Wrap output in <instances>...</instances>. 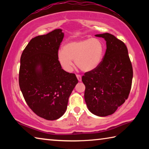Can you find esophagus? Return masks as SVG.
I'll use <instances>...</instances> for the list:
<instances>
[{
    "label": "esophagus",
    "mask_w": 149,
    "mask_h": 149,
    "mask_svg": "<svg viewBox=\"0 0 149 149\" xmlns=\"http://www.w3.org/2000/svg\"><path fill=\"white\" fill-rule=\"evenodd\" d=\"M76 77H77V79H78V81H81V76L80 75H76Z\"/></svg>",
    "instance_id": "1"
}]
</instances>
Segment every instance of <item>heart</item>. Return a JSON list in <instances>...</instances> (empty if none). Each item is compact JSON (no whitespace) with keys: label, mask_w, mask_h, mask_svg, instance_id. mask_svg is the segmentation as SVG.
<instances>
[{"label":"heart","mask_w":149,"mask_h":149,"mask_svg":"<svg viewBox=\"0 0 149 149\" xmlns=\"http://www.w3.org/2000/svg\"><path fill=\"white\" fill-rule=\"evenodd\" d=\"M104 45L99 39L91 38L75 40L67 42L63 49L58 52L60 65L66 72H71L74 61L81 70L89 72L95 69L101 62Z\"/></svg>","instance_id":"1"}]
</instances>
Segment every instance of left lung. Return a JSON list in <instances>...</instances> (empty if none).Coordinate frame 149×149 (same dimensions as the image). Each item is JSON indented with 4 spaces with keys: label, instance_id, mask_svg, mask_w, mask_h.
<instances>
[{
    "label": "left lung",
    "instance_id": "obj_1",
    "mask_svg": "<svg viewBox=\"0 0 149 149\" xmlns=\"http://www.w3.org/2000/svg\"><path fill=\"white\" fill-rule=\"evenodd\" d=\"M107 42L103 59L95 69L85 73L84 98L91 112L107 116L116 112L128 98L132 88L133 68L124 42L108 33L95 35Z\"/></svg>",
    "mask_w": 149,
    "mask_h": 149
}]
</instances>
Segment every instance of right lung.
<instances>
[{
	"instance_id": "add662e5",
	"label": "right lung",
	"mask_w": 149,
	"mask_h": 149,
	"mask_svg": "<svg viewBox=\"0 0 149 149\" xmlns=\"http://www.w3.org/2000/svg\"><path fill=\"white\" fill-rule=\"evenodd\" d=\"M57 29L33 38L20 58L19 85L33 112L48 120H57L66 110L78 83L74 74L62 69L57 58L64 34Z\"/></svg>"
}]
</instances>
